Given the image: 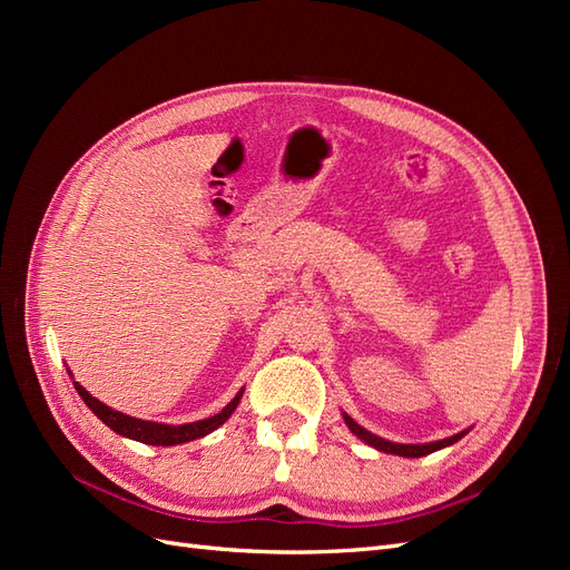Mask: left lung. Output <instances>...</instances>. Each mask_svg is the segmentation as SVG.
<instances>
[{
    "label": "left lung",
    "mask_w": 570,
    "mask_h": 570,
    "mask_svg": "<svg viewBox=\"0 0 570 570\" xmlns=\"http://www.w3.org/2000/svg\"><path fill=\"white\" fill-rule=\"evenodd\" d=\"M342 419H344V423H347V428L352 430V433L358 440H364L366 444L375 446L377 452L396 454V456H411V459H419V456H425V454H433L438 450H444V446L459 442L465 433H469V430H463V433H456L452 438H444V440H438V442H428V444H400V442H390V440H383V438L368 433L366 428H361L352 416H347V413H342Z\"/></svg>",
    "instance_id": "8db88e82"
}]
</instances>
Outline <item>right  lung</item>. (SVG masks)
<instances>
[{"label": "right lung", "instance_id": "right-lung-1", "mask_svg": "<svg viewBox=\"0 0 570 570\" xmlns=\"http://www.w3.org/2000/svg\"><path fill=\"white\" fill-rule=\"evenodd\" d=\"M68 373H71V371H68ZM73 385L80 394V400L88 404L95 416L101 423H107L114 430V433L130 438V440H137V442H145V444H157V446H174V444L199 440L204 435L214 433L216 428H220L223 423L230 419V413L237 409L239 400H243V392H245V390H239L230 400V404L223 406L216 413V416H209L204 421H195V423H183V425H166V423H154V421L126 416V413H120V411H116L107 404H101L99 400H95V396L88 390H85L80 383L73 381Z\"/></svg>", "mask_w": 570, "mask_h": 570}]
</instances>
